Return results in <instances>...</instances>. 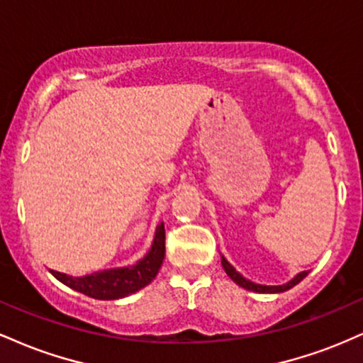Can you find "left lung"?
Wrapping results in <instances>:
<instances>
[{"label":"left lung","instance_id":"8db88e82","mask_svg":"<svg viewBox=\"0 0 363 363\" xmlns=\"http://www.w3.org/2000/svg\"><path fill=\"white\" fill-rule=\"evenodd\" d=\"M222 266H223L225 273H227L228 277H230L232 280H234V281L237 283V285L242 286V289H245V290L257 291V294H280V291H286V290H290L291 286L297 285V283H301V281L303 280V278H306L307 274H309V272H302V273H298L295 278H291V280H290L289 283H285V285L269 286V285H257V283H254V281H251V280H247V278H244L242 274H240L239 272H235L234 266H232L230 262L225 259L223 256H222Z\"/></svg>","mask_w":363,"mask_h":363}]
</instances>
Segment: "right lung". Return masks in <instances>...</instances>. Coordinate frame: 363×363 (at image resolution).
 I'll return each instance as SVG.
<instances>
[{"mask_svg":"<svg viewBox=\"0 0 363 363\" xmlns=\"http://www.w3.org/2000/svg\"><path fill=\"white\" fill-rule=\"evenodd\" d=\"M164 257L165 228L164 223H160L157 227L152 249L136 264L128 266V268L104 269V272L86 274V277H68V274L54 272V269H51V273L66 286L80 291L86 297L97 298V301H116V298L128 297L152 283L164 262Z\"/></svg>","mask_w":363,"mask_h":363,"instance_id":"right-lung-1","label":"right lung"}]
</instances>
